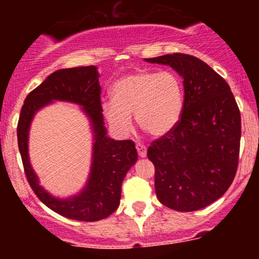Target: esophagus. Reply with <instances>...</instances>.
<instances>
[{
	"instance_id": "obj_1",
	"label": "esophagus",
	"mask_w": 259,
	"mask_h": 259,
	"mask_svg": "<svg viewBox=\"0 0 259 259\" xmlns=\"http://www.w3.org/2000/svg\"><path fill=\"white\" fill-rule=\"evenodd\" d=\"M136 150H138L139 156L141 157V158H145V157H146V154H147V148H146V146H145V145L138 144V145H136Z\"/></svg>"
}]
</instances>
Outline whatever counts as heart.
I'll return each mask as SVG.
<instances>
[{"label": "heart", "instance_id": "obj_1", "mask_svg": "<svg viewBox=\"0 0 259 259\" xmlns=\"http://www.w3.org/2000/svg\"><path fill=\"white\" fill-rule=\"evenodd\" d=\"M112 102L102 111L108 124L119 135H127L133 127L130 115L138 125L153 138L173 132L184 108V90L180 79L173 73L139 70L114 82Z\"/></svg>", "mask_w": 259, "mask_h": 259}]
</instances>
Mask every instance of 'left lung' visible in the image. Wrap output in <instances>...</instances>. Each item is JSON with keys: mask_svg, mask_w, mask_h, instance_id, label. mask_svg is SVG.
<instances>
[{"mask_svg": "<svg viewBox=\"0 0 259 259\" xmlns=\"http://www.w3.org/2000/svg\"><path fill=\"white\" fill-rule=\"evenodd\" d=\"M145 61L173 68L185 94L178 125L147 150L157 198L179 212L201 209L222 197L236 174L239 107L228 82L197 57L173 53Z\"/></svg>", "mask_w": 259, "mask_h": 259, "instance_id": "1", "label": "left lung"}]
</instances>
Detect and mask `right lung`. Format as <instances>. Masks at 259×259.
I'll list each match as a JSON object with an SVG mask.
<instances>
[{"instance_id": "right-lung-1", "label": "right lung", "mask_w": 259, "mask_h": 259, "mask_svg": "<svg viewBox=\"0 0 259 259\" xmlns=\"http://www.w3.org/2000/svg\"><path fill=\"white\" fill-rule=\"evenodd\" d=\"M99 72L95 65L61 69L47 76L42 84L26 96L17 126L18 147L28 183L38 200L65 218L80 222H97L109 217L119 206L121 183L138 160L132 140L117 141L106 135L101 106ZM52 100H67L81 105L92 121L94 148L91 177L78 195L57 199L38 185L28 162V127L34 113Z\"/></svg>"}]
</instances>
